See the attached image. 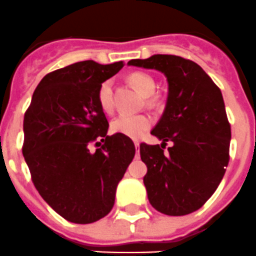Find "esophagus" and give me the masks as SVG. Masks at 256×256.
<instances>
[{"instance_id":"1","label":"esophagus","mask_w":256,"mask_h":256,"mask_svg":"<svg viewBox=\"0 0 256 256\" xmlns=\"http://www.w3.org/2000/svg\"><path fill=\"white\" fill-rule=\"evenodd\" d=\"M134 145H135V148H136V156H138V154H139V146H140L139 142H134Z\"/></svg>"}]
</instances>
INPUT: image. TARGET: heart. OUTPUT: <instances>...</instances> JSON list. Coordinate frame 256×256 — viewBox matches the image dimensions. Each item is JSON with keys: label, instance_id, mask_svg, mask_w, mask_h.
Returning a JSON list of instances; mask_svg holds the SVG:
<instances>
[{"label": "heart", "instance_id": "obj_1", "mask_svg": "<svg viewBox=\"0 0 256 256\" xmlns=\"http://www.w3.org/2000/svg\"><path fill=\"white\" fill-rule=\"evenodd\" d=\"M132 82L144 96H149L156 90V82L149 74L134 72L130 76ZM98 102L104 112H111L114 108L112 100V80H104L98 89ZM153 124V120L148 114H120L111 122L114 132L122 134L125 136L139 139L144 135Z\"/></svg>", "mask_w": 256, "mask_h": 256}]
</instances>
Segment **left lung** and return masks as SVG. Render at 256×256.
I'll return each mask as SVG.
<instances>
[{
    "mask_svg": "<svg viewBox=\"0 0 256 256\" xmlns=\"http://www.w3.org/2000/svg\"><path fill=\"white\" fill-rule=\"evenodd\" d=\"M167 78L164 112L152 130L160 145L140 144L149 202L167 216L198 210L217 190L230 160L231 126L220 88L198 64L174 54L131 60ZM167 141L174 145L164 154Z\"/></svg>",
    "mask_w": 256,
    "mask_h": 256,
    "instance_id": "left-lung-1",
    "label": "left lung"
}]
</instances>
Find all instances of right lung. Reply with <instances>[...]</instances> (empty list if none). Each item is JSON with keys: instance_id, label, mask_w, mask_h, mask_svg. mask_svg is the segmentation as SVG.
Masks as SVG:
<instances>
[{"instance_id": "obj_1", "label": "right lung", "mask_w": 256, "mask_h": 256, "mask_svg": "<svg viewBox=\"0 0 256 256\" xmlns=\"http://www.w3.org/2000/svg\"><path fill=\"white\" fill-rule=\"evenodd\" d=\"M122 68V61L100 65L88 60L47 74L25 112L22 154L33 184L68 222L86 224L106 217L135 156L130 138L108 136L98 102L100 85ZM92 142L101 148L92 152Z\"/></svg>"}]
</instances>
